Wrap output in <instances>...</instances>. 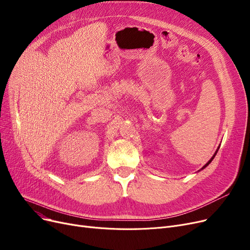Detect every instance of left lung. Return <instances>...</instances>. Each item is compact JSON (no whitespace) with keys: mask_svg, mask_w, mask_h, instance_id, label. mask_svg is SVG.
<instances>
[{"mask_svg":"<svg viewBox=\"0 0 250 250\" xmlns=\"http://www.w3.org/2000/svg\"><path fill=\"white\" fill-rule=\"evenodd\" d=\"M215 155H216V154H215ZM215 155H214V156H213V157H212V159H211V160H209V161H208V163H207V164H206V165H205V166H204V167H203V168H202V169H204V168H205V167H207V166H208V164H209V163H211V162H212V160H213V159H214V157H215Z\"/></svg>","mask_w":250,"mask_h":250,"instance_id":"8db88e82","label":"left lung"}]
</instances>
